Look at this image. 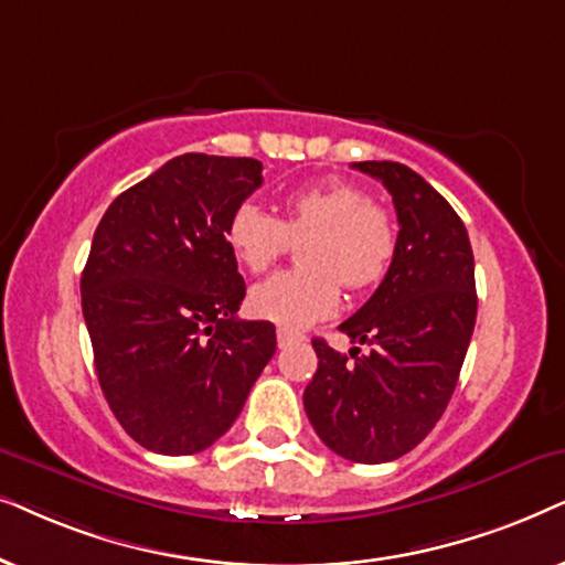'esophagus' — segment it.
<instances>
[{"instance_id":"34e87169","label":"esophagus","mask_w":565,"mask_h":565,"mask_svg":"<svg viewBox=\"0 0 565 565\" xmlns=\"http://www.w3.org/2000/svg\"><path fill=\"white\" fill-rule=\"evenodd\" d=\"M299 338H302V335L291 333V330H287V328H278V330H276V341H278V349H287L289 343L299 341Z\"/></svg>"}]
</instances>
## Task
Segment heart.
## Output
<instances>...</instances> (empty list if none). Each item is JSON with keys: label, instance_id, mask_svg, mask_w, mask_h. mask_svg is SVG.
Returning a JSON list of instances; mask_svg holds the SVG:
<instances>
[{"label": "heart", "instance_id": "heart-1", "mask_svg": "<svg viewBox=\"0 0 565 565\" xmlns=\"http://www.w3.org/2000/svg\"><path fill=\"white\" fill-rule=\"evenodd\" d=\"M291 239H302L305 268L270 276L247 297L255 318L287 330L333 315L341 284L349 289L377 284L397 247L393 216L372 204L370 193L343 180L295 188L284 195V220L255 201H243L227 222L232 253L250 274L274 266Z\"/></svg>", "mask_w": 565, "mask_h": 565}]
</instances>
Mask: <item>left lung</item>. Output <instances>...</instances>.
I'll use <instances>...</instances> for the list:
<instances>
[{
	"label": "left lung",
	"instance_id": "obj_1",
	"mask_svg": "<svg viewBox=\"0 0 565 565\" xmlns=\"http://www.w3.org/2000/svg\"><path fill=\"white\" fill-rule=\"evenodd\" d=\"M353 168L382 180L401 232L377 291L338 326L370 351L345 356L315 338L305 411L335 455L377 465L424 441L455 393L476 328V260L462 220L418 172L387 160Z\"/></svg>",
	"mask_w": 565,
	"mask_h": 565
}]
</instances>
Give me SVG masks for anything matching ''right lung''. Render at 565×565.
<instances>
[{
  "mask_svg": "<svg viewBox=\"0 0 565 565\" xmlns=\"http://www.w3.org/2000/svg\"><path fill=\"white\" fill-rule=\"evenodd\" d=\"M260 183L250 157L188 152L97 224L82 312L105 401L149 452L212 447L274 356L276 328L237 318L245 281L227 243L232 212Z\"/></svg>",
  "mask_w": 565,
  "mask_h": 565,
  "instance_id": "add662e5",
  "label": "right lung"
}]
</instances>
